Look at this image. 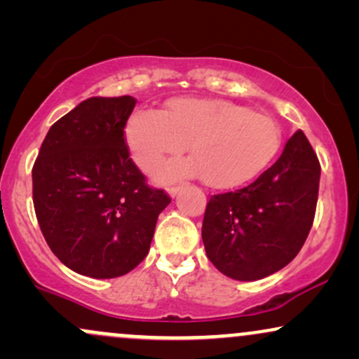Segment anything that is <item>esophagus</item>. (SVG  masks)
Segmentation results:
<instances>
[{"label": "esophagus", "mask_w": 359, "mask_h": 359, "mask_svg": "<svg viewBox=\"0 0 359 359\" xmlns=\"http://www.w3.org/2000/svg\"><path fill=\"white\" fill-rule=\"evenodd\" d=\"M179 191H180V187H179V185H174V187H168V189H167L168 196H170V197H175L177 194H179Z\"/></svg>", "instance_id": "obj_1"}]
</instances>
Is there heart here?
I'll return each mask as SVG.
<instances>
[{"label":"heart","mask_w":359,"mask_h":359,"mask_svg":"<svg viewBox=\"0 0 359 359\" xmlns=\"http://www.w3.org/2000/svg\"><path fill=\"white\" fill-rule=\"evenodd\" d=\"M135 163L147 174L172 156H192L167 165L160 179L203 175L208 185L233 189L258 177L273 162L282 131L273 118L228 100L175 97L162 113L140 109L125 128Z\"/></svg>","instance_id":"b5f03b06"}]
</instances>
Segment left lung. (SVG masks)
I'll return each mask as SVG.
<instances>
[{
    "mask_svg": "<svg viewBox=\"0 0 359 359\" xmlns=\"http://www.w3.org/2000/svg\"><path fill=\"white\" fill-rule=\"evenodd\" d=\"M319 179V160L299 130L253 184L211 196L203 241L212 265L240 282L265 278L288 265L314 222Z\"/></svg>",
    "mask_w": 359,
    "mask_h": 359,
    "instance_id": "1",
    "label": "left lung"
}]
</instances>
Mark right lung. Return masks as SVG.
I'll return each mask as SVG.
<instances>
[{"label":"right lung","mask_w":359,"mask_h":359,"mask_svg":"<svg viewBox=\"0 0 359 359\" xmlns=\"http://www.w3.org/2000/svg\"><path fill=\"white\" fill-rule=\"evenodd\" d=\"M135 104L131 96L82 101L50 126L32 170L45 241L86 277L116 278L133 270L170 204L130 158L125 126Z\"/></svg>","instance_id":"add662e5"}]
</instances>
